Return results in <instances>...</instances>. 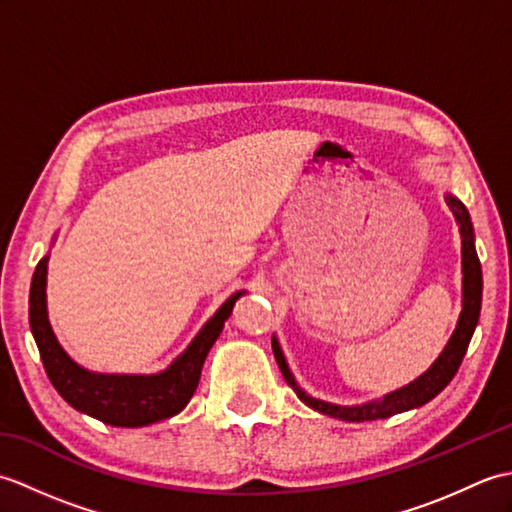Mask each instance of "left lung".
I'll return each mask as SVG.
<instances>
[{
	"mask_svg": "<svg viewBox=\"0 0 512 512\" xmlns=\"http://www.w3.org/2000/svg\"><path fill=\"white\" fill-rule=\"evenodd\" d=\"M447 204L451 206V211L455 215V222L460 226V237H462V312L458 325L451 334V339L444 347L442 354L436 358L427 372H424L420 378L413 380V383L405 385L402 389L391 391V394L372 400V402H363V405H352V407H343V405H332V402H325L319 398H312L306 394L299 385L295 376L288 369V363L284 358V352H281L279 341L273 336V352L277 358V365L284 374L286 383L295 389V394L299 396L301 402L314 411L325 413V416L347 420V422H365V420H380V418H389L396 416V413L409 411L427 405L429 400L436 398L440 391L447 387L453 376L458 374V369L462 365V358L469 350L471 336L475 332V325L480 321V310H482V266L480 259H477V250H475V235H473V224H471V215L466 211V206L455 200L453 195H447Z\"/></svg>",
	"mask_w": 512,
	"mask_h": 512,
	"instance_id": "left-lung-1",
	"label": "left lung"
}]
</instances>
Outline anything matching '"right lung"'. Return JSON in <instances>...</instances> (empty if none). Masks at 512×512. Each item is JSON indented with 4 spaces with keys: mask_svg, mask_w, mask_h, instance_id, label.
<instances>
[{
    "mask_svg": "<svg viewBox=\"0 0 512 512\" xmlns=\"http://www.w3.org/2000/svg\"><path fill=\"white\" fill-rule=\"evenodd\" d=\"M46 275L48 255L35 268L28 301L30 330L37 341L41 363L50 383L68 405L112 427H145L176 416L187 407L200 383L206 354L220 336L224 321L231 317L235 301L244 295V290H239L228 297L165 372L96 374L74 363L54 336L46 306Z\"/></svg>",
    "mask_w": 512,
    "mask_h": 512,
    "instance_id": "obj_1",
    "label": "right lung"
}]
</instances>
